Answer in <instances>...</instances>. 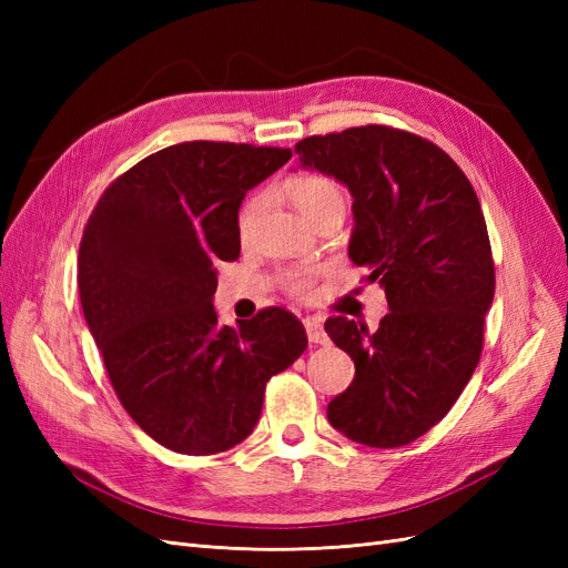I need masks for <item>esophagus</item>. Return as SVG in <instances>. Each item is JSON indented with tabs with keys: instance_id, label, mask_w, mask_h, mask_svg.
<instances>
[{
	"instance_id": "34e87169",
	"label": "esophagus",
	"mask_w": 568,
	"mask_h": 568,
	"mask_svg": "<svg viewBox=\"0 0 568 568\" xmlns=\"http://www.w3.org/2000/svg\"><path fill=\"white\" fill-rule=\"evenodd\" d=\"M303 324H305V332H307V341L320 343V346H324V343H329V336H326L324 326H322V322L317 317H305Z\"/></svg>"
}]
</instances>
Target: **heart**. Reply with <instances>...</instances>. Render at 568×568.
<instances>
[{"instance_id": "b5f03b06", "label": "heart", "mask_w": 568, "mask_h": 568, "mask_svg": "<svg viewBox=\"0 0 568 568\" xmlns=\"http://www.w3.org/2000/svg\"><path fill=\"white\" fill-rule=\"evenodd\" d=\"M286 194H288L291 203L296 205L298 213L307 222H315L320 215L329 213V211L346 209V196H343L341 184L332 178H326V175L294 178L286 184ZM263 209H265L263 196H253V199L246 201V205L242 209V215H239V230H242V234H248L255 227V222H257V217H261ZM286 288L291 291V294L305 296L307 291L313 288L311 274L288 272L286 274Z\"/></svg>"}]
</instances>
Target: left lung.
I'll return each mask as SVG.
<instances>
[{"label": "left lung", "instance_id": "1", "mask_svg": "<svg viewBox=\"0 0 568 568\" xmlns=\"http://www.w3.org/2000/svg\"><path fill=\"white\" fill-rule=\"evenodd\" d=\"M301 165L348 186V255L386 291L379 329L348 317L324 324L355 363L326 407L338 432L369 448H400L436 426L484 351L495 265L484 211L459 165L419 134L363 125L305 136Z\"/></svg>", "mask_w": 568, "mask_h": 568}]
</instances>
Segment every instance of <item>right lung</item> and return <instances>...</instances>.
<instances>
[{"label":"right lung","instance_id":"1","mask_svg":"<svg viewBox=\"0 0 568 568\" xmlns=\"http://www.w3.org/2000/svg\"><path fill=\"white\" fill-rule=\"evenodd\" d=\"M291 149L182 142L109 184L84 225L78 291L111 386L136 426L182 455L225 453L265 386L307 348L284 307L220 326L217 261H236L239 205Z\"/></svg>","mask_w":568,"mask_h":568}]
</instances>
